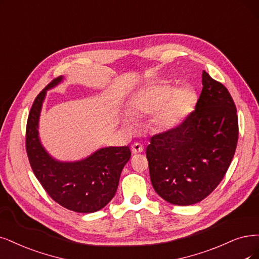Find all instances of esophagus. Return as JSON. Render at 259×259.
<instances>
[{"instance_id":"34e87169","label":"esophagus","mask_w":259,"mask_h":259,"mask_svg":"<svg viewBox=\"0 0 259 259\" xmlns=\"http://www.w3.org/2000/svg\"><path fill=\"white\" fill-rule=\"evenodd\" d=\"M131 150H132L133 154L137 155V154H140V152L144 150V146L140 144V143H135V144L131 146Z\"/></svg>"}]
</instances>
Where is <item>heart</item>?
Segmentation results:
<instances>
[{
	"label": "heart",
	"instance_id": "heart-1",
	"mask_svg": "<svg viewBox=\"0 0 259 259\" xmlns=\"http://www.w3.org/2000/svg\"><path fill=\"white\" fill-rule=\"evenodd\" d=\"M196 94L189 86L175 89L167 83H152L141 90L130 104V115L133 118L154 115L152 123L160 131L176 128L193 111ZM128 127L132 120L127 118Z\"/></svg>",
	"mask_w": 259,
	"mask_h": 259
}]
</instances>
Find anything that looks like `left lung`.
<instances>
[{
	"instance_id": "8db88e82",
	"label": "left lung",
	"mask_w": 259,
	"mask_h": 259,
	"mask_svg": "<svg viewBox=\"0 0 259 259\" xmlns=\"http://www.w3.org/2000/svg\"><path fill=\"white\" fill-rule=\"evenodd\" d=\"M202 78L195 110L176 128L152 136L146 148L151 185L173 205L206 198L222 181L237 147L238 115L231 94L206 71Z\"/></svg>"
}]
</instances>
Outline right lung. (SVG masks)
I'll use <instances>...</instances> for the list:
<instances>
[{
	"label": "right lung",
	"instance_id": "add662e5",
	"mask_svg": "<svg viewBox=\"0 0 259 259\" xmlns=\"http://www.w3.org/2000/svg\"><path fill=\"white\" fill-rule=\"evenodd\" d=\"M61 80H52L35 98L26 122V154L36 178L53 200L71 211L91 213L114 197L131 151L128 146L107 147L73 163L57 162L47 154L38 139V118L46 91Z\"/></svg>",
	"mask_w": 259,
	"mask_h": 259
}]
</instances>
